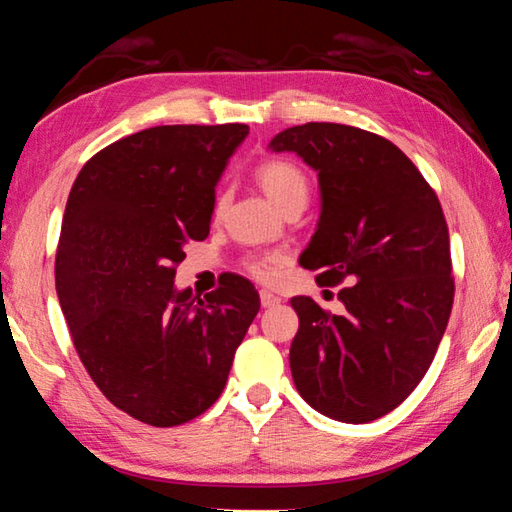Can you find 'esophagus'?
Segmentation results:
<instances>
[{
    "label": "esophagus",
    "instance_id": "obj_1",
    "mask_svg": "<svg viewBox=\"0 0 512 512\" xmlns=\"http://www.w3.org/2000/svg\"><path fill=\"white\" fill-rule=\"evenodd\" d=\"M259 300H262V307H264V309L280 305V298H277L275 293H271V291H262V293H259Z\"/></svg>",
    "mask_w": 512,
    "mask_h": 512
}]
</instances>
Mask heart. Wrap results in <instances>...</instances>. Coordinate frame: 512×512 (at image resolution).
<instances>
[{
    "mask_svg": "<svg viewBox=\"0 0 512 512\" xmlns=\"http://www.w3.org/2000/svg\"><path fill=\"white\" fill-rule=\"evenodd\" d=\"M257 180L262 185L264 194L284 210V207L298 201L307 203L309 180L296 162L287 158L264 160L257 169ZM221 205V201H219ZM282 262L280 255H253L248 257L246 268L259 280H268L275 273V266Z\"/></svg>",
    "mask_w": 512,
    "mask_h": 512,
    "instance_id": "1",
    "label": "heart"
}]
</instances>
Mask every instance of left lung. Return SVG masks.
Wrapping results in <instances>:
<instances>
[{
    "label": "left lung",
    "instance_id": "obj_1",
    "mask_svg": "<svg viewBox=\"0 0 512 512\" xmlns=\"http://www.w3.org/2000/svg\"><path fill=\"white\" fill-rule=\"evenodd\" d=\"M268 149L318 171L320 219L300 262L336 287L345 311L291 298L300 327L293 384L327 418L361 424L400 406L436 357L454 305L443 207L393 142L354 126L309 121Z\"/></svg>",
    "mask_w": 512,
    "mask_h": 512
}]
</instances>
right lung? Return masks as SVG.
Returning <instances> with one entry per match:
<instances>
[{"label": "right lung", "mask_w": 512, "mask_h": 512, "mask_svg": "<svg viewBox=\"0 0 512 512\" xmlns=\"http://www.w3.org/2000/svg\"><path fill=\"white\" fill-rule=\"evenodd\" d=\"M246 124L155 126L83 164L67 198L56 293L99 391L131 418L176 427L219 400L259 311L246 277L205 298L173 287L189 241L210 235L214 187Z\"/></svg>", "instance_id": "right-lung-1"}]
</instances>
